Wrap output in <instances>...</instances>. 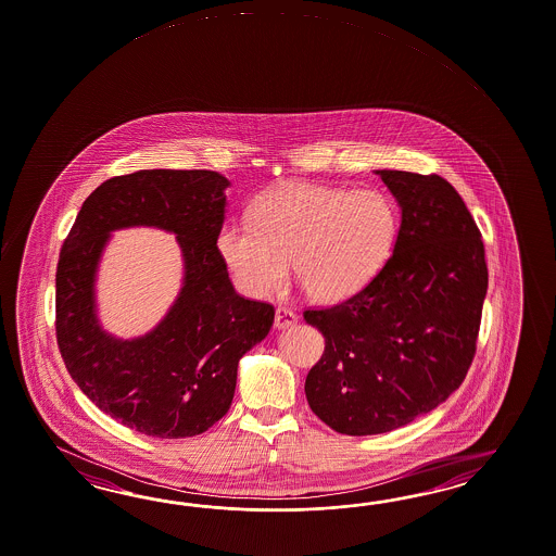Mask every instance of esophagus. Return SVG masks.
I'll return each mask as SVG.
<instances>
[{
	"label": "esophagus",
	"mask_w": 556,
	"mask_h": 556,
	"mask_svg": "<svg viewBox=\"0 0 556 556\" xmlns=\"http://www.w3.org/2000/svg\"><path fill=\"white\" fill-rule=\"evenodd\" d=\"M295 324H298V315L291 312V309L279 307V309L275 312V327H277V329H289V327H293Z\"/></svg>",
	"instance_id": "1"
}]
</instances>
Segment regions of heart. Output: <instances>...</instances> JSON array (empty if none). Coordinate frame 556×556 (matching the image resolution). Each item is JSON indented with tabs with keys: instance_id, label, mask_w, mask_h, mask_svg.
Instances as JSON below:
<instances>
[{
	"instance_id": "b5f03b06",
	"label": "heart",
	"mask_w": 556,
	"mask_h": 556,
	"mask_svg": "<svg viewBox=\"0 0 556 556\" xmlns=\"http://www.w3.org/2000/svg\"><path fill=\"white\" fill-rule=\"evenodd\" d=\"M397 229V208L379 190L287 182L258 197L251 220L220 225L215 241L218 257L249 298L279 291L291 261L307 298L341 303L386 267Z\"/></svg>"
}]
</instances>
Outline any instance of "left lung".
Instances as JSON below:
<instances>
[{
	"instance_id": "left-lung-1",
	"label": "left lung",
	"mask_w": 556,
	"mask_h": 556,
	"mask_svg": "<svg viewBox=\"0 0 556 556\" xmlns=\"http://www.w3.org/2000/svg\"><path fill=\"white\" fill-rule=\"evenodd\" d=\"M402 223L392 257L352 299L303 319L326 338L305 379L336 432H392L460 388L476 352L488 269L475 218L438 175L376 170Z\"/></svg>"
}]
</instances>
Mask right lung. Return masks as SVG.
I'll list each match as a JSON object with an SVG mask.
<instances>
[{
	"mask_svg": "<svg viewBox=\"0 0 556 556\" xmlns=\"http://www.w3.org/2000/svg\"><path fill=\"white\" fill-rule=\"evenodd\" d=\"M230 182L215 170H138L102 182L84 201L55 271V336L70 376L96 406L156 438L203 433L229 412L237 366L267 338L269 303L244 299L218 257ZM173 231L184 285L164 319L123 340L99 324L94 279L114 229Z\"/></svg>",
	"mask_w": 556,
	"mask_h": 556,
	"instance_id": "obj_1",
	"label": "right lung"
}]
</instances>
